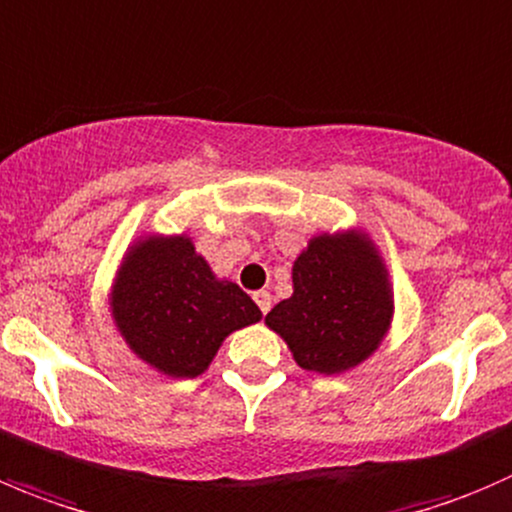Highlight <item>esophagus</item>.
I'll return each instance as SVG.
<instances>
[{
    "label": "esophagus",
    "instance_id": "obj_1",
    "mask_svg": "<svg viewBox=\"0 0 512 512\" xmlns=\"http://www.w3.org/2000/svg\"><path fill=\"white\" fill-rule=\"evenodd\" d=\"M255 302H257V307L262 310V315H267V312H270V307H272V295L267 290L255 292Z\"/></svg>",
    "mask_w": 512,
    "mask_h": 512
}]
</instances>
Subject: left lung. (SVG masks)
I'll use <instances>...</instances> for the list:
<instances>
[{
	"instance_id": "left-lung-1",
	"label": "left lung",
	"mask_w": 512,
	"mask_h": 512,
	"mask_svg": "<svg viewBox=\"0 0 512 512\" xmlns=\"http://www.w3.org/2000/svg\"><path fill=\"white\" fill-rule=\"evenodd\" d=\"M290 300L265 322L285 337L302 370L342 372L365 360L390 325V287L362 235H320L292 267Z\"/></svg>"
}]
</instances>
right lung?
Returning a JSON list of instances; mask_svg holds the SVG:
<instances>
[{"label": "right lung", "instance_id": "1", "mask_svg": "<svg viewBox=\"0 0 512 512\" xmlns=\"http://www.w3.org/2000/svg\"><path fill=\"white\" fill-rule=\"evenodd\" d=\"M112 305L132 350L172 377L205 372L232 330L262 317L247 292L212 275L187 237H147L132 247Z\"/></svg>", "mask_w": 512, "mask_h": 512}]
</instances>
